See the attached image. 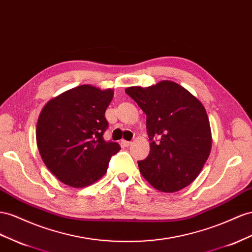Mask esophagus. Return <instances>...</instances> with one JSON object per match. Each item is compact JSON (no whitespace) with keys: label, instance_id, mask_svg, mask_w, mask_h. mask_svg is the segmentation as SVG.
I'll return each mask as SVG.
<instances>
[{"label":"esophagus","instance_id":"obj_1","mask_svg":"<svg viewBox=\"0 0 252 252\" xmlns=\"http://www.w3.org/2000/svg\"><path fill=\"white\" fill-rule=\"evenodd\" d=\"M131 143H132V142H130V141H125V140H122V145H123L124 147H128V146H130V145H131Z\"/></svg>","mask_w":252,"mask_h":252}]
</instances>
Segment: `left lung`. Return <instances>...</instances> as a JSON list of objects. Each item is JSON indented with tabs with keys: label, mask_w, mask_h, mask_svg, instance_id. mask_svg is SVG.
Segmentation results:
<instances>
[{
	"label": "left lung",
	"mask_w": 252,
	"mask_h": 252,
	"mask_svg": "<svg viewBox=\"0 0 252 252\" xmlns=\"http://www.w3.org/2000/svg\"><path fill=\"white\" fill-rule=\"evenodd\" d=\"M125 92L146 114L151 152L138 161L142 176L164 193L191 185L212 147L210 122L201 101L171 80L146 88L129 87Z\"/></svg>",
	"instance_id": "obj_1"
}]
</instances>
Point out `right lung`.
I'll return each mask as SVG.
<instances>
[{
	"mask_svg": "<svg viewBox=\"0 0 252 252\" xmlns=\"http://www.w3.org/2000/svg\"><path fill=\"white\" fill-rule=\"evenodd\" d=\"M113 89L91 85L73 88L47 101L40 112L36 140L46 167L72 188L91 186L103 177L121 147L106 142L107 107Z\"/></svg>",
	"mask_w": 252,
	"mask_h": 252,
	"instance_id": "right-lung-1",
	"label": "right lung"
}]
</instances>
